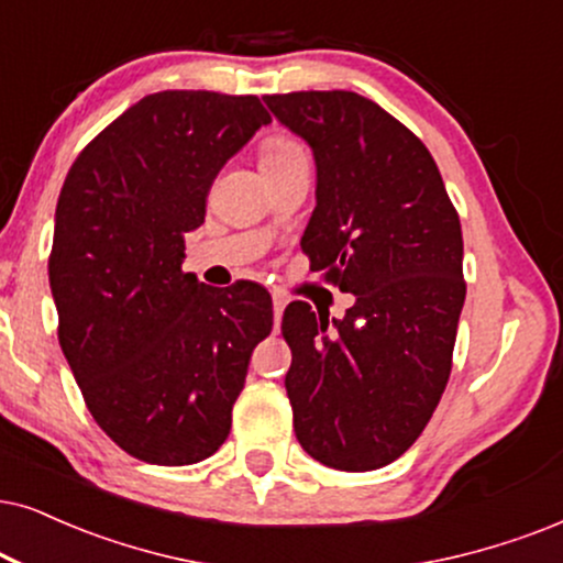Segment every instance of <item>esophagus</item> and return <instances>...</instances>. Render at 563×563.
I'll return each instance as SVG.
<instances>
[{"mask_svg": "<svg viewBox=\"0 0 563 563\" xmlns=\"http://www.w3.org/2000/svg\"><path fill=\"white\" fill-rule=\"evenodd\" d=\"M288 306V296L280 294V290H273V309H275V319L283 317V309Z\"/></svg>", "mask_w": 563, "mask_h": 563, "instance_id": "esophagus-1", "label": "esophagus"}]
</instances>
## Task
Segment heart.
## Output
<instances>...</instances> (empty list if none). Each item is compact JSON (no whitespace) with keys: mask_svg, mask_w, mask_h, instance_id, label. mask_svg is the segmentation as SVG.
Instances as JSON below:
<instances>
[{"mask_svg":"<svg viewBox=\"0 0 563 563\" xmlns=\"http://www.w3.org/2000/svg\"><path fill=\"white\" fill-rule=\"evenodd\" d=\"M298 151H301V145H298L296 140L286 137V134H269V137L262 142L260 158H262V163L280 161V158H286V155H294Z\"/></svg>","mask_w":563,"mask_h":563,"instance_id":"obj_1","label":"heart"}]
</instances>
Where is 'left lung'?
Wrapping results in <instances>:
<instances>
[{
    "label": "left lung",
    "mask_w": 563,
    "mask_h": 563,
    "mask_svg": "<svg viewBox=\"0 0 563 563\" xmlns=\"http://www.w3.org/2000/svg\"><path fill=\"white\" fill-rule=\"evenodd\" d=\"M265 103L314 151L306 257L355 294L332 327L303 301L283 314L296 439L334 471H376L421 437L450 382L465 303L460 216L429 147L368 98L301 90Z\"/></svg>",
    "instance_id": "left-lung-1"
}]
</instances>
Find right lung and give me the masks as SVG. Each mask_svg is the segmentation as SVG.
<instances>
[{"instance_id":"right-lung-1","label":"right lung","mask_w":563,"mask_h":563,"mask_svg":"<svg viewBox=\"0 0 563 563\" xmlns=\"http://www.w3.org/2000/svg\"><path fill=\"white\" fill-rule=\"evenodd\" d=\"M262 124L257 96L153 92L82 147L56 202L48 283L64 358L96 423L151 465L220 450L273 330L257 283L210 288L181 269L218 170Z\"/></svg>"}]
</instances>
